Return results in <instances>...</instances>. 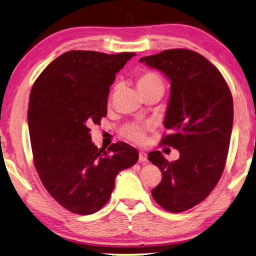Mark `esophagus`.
<instances>
[{"instance_id": "obj_1", "label": "esophagus", "mask_w": 256, "mask_h": 256, "mask_svg": "<svg viewBox=\"0 0 256 256\" xmlns=\"http://www.w3.org/2000/svg\"><path fill=\"white\" fill-rule=\"evenodd\" d=\"M139 162H147V154L140 152H139Z\"/></svg>"}]
</instances>
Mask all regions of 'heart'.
<instances>
[{"label":"heart","mask_w":256,"mask_h":256,"mask_svg":"<svg viewBox=\"0 0 256 256\" xmlns=\"http://www.w3.org/2000/svg\"><path fill=\"white\" fill-rule=\"evenodd\" d=\"M157 82H162V80L156 74H154V72H144V74H140L137 78L138 89H144L146 88V86H149ZM149 129H150L149 126H142V124H127V126L122 129V134L124 138L129 139V140L137 144H142L146 142L147 132Z\"/></svg>","instance_id":"obj_1"}]
</instances>
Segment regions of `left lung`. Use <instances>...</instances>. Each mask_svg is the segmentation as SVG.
Wrapping results in <instances>:
<instances>
[{"mask_svg": "<svg viewBox=\"0 0 256 256\" xmlns=\"http://www.w3.org/2000/svg\"><path fill=\"white\" fill-rule=\"evenodd\" d=\"M139 61L170 80L164 126L172 134L160 144L180 156L168 162L155 150L148 160L162 174L152 190L154 200L164 210L180 213L203 202L223 174L233 127L232 94L218 69L195 51L170 49Z\"/></svg>", "mask_w": 256, "mask_h": 256, "instance_id": "left-lung-1", "label": "left lung"}]
</instances>
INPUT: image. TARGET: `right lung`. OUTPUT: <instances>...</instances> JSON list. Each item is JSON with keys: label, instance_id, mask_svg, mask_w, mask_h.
Here are the masks:
<instances>
[{"label": "right lung", "instance_id": "right-lung-1", "mask_svg": "<svg viewBox=\"0 0 256 256\" xmlns=\"http://www.w3.org/2000/svg\"><path fill=\"white\" fill-rule=\"evenodd\" d=\"M134 54L68 51L32 86L28 122L33 162L48 192L74 214L98 212L112 196L117 174L138 160L137 149L126 142L99 149L89 129L107 116L110 86Z\"/></svg>", "mask_w": 256, "mask_h": 256}]
</instances>
